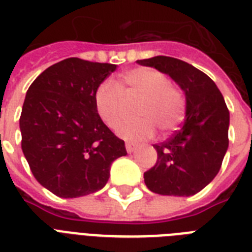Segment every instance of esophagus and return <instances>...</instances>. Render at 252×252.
Returning <instances> with one entry per match:
<instances>
[{
    "label": "esophagus",
    "instance_id": "34e87169",
    "mask_svg": "<svg viewBox=\"0 0 252 252\" xmlns=\"http://www.w3.org/2000/svg\"><path fill=\"white\" fill-rule=\"evenodd\" d=\"M135 150H136L135 144H132V143H126V151H127V154H132Z\"/></svg>",
    "mask_w": 252,
    "mask_h": 252
}]
</instances>
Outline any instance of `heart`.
Instances as JSON below:
<instances>
[{
	"mask_svg": "<svg viewBox=\"0 0 252 252\" xmlns=\"http://www.w3.org/2000/svg\"><path fill=\"white\" fill-rule=\"evenodd\" d=\"M140 95L136 120L124 121L117 126V134L127 140H144L155 134L174 131L185 118L186 100L180 88L169 84L164 72L152 67H136L125 72L114 84L105 80L94 94L98 116L109 127H116L122 111L123 96Z\"/></svg>",
	"mask_w": 252,
	"mask_h": 252,
	"instance_id": "heart-1",
	"label": "heart"
}]
</instances>
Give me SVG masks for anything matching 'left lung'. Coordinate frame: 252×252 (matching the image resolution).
<instances>
[{"label": "left lung", "instance_id": "left-lung-1", "mask_svg": "<svg viewBox=\"0 0 252 252\" xmlns=\"http://www.w3.org/2000/svg\"><path fill=\"white\" fill-rule=\"evenodd\" d=\"M136 62L170 76L186 96V120L154 146L158 161L144 173L146 186L160 195H195L217 176L228 151V106L215 82L187 62L166 56Z\"/></svg>", "mask_w": 252, "mask_h": 252}]
</instances>
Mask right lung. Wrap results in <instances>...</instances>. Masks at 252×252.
Wrapping results in <instances>:
<instances>
[{"label": "right lung", "mask_w": 252, "mask_h": 252, "mask_svg": "<svg viewBox=\"0 0 252 252\" xmlns=\"http://www.w3.org/2000/svg\"><path fill=\"white\" fill-rule=\"evenodd\" d=\"M116 69L66 58L44 70L28 88L19 120L22 151L37 182L60 198L101 190L112 162L127 155L94 100L98 84Z\"/></svg>", "instance_id": "add662e5"}]
</instances>
